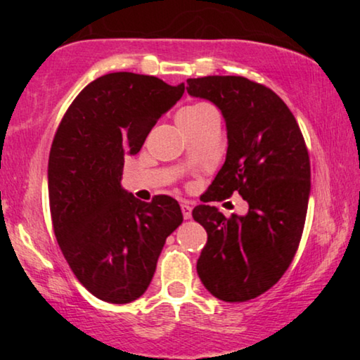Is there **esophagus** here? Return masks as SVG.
<instances>
[{"instance_id": "1", "label": "esophagus", "mask_w": 360, "mask_h": 360, "mask_svg": "<svg viewBox=\"0 0 360 360\" xmlns=\"http://www.w3.org/2000/svg\"><path fill=\"white\" fill-rule=\"evenodd\" d=\"M181 214H184L185 219H190L191 218V206L186 205V203H181Z\"/></svg>"}]
</instances>
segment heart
<instances>
[{
    "label": "heart",
    "instance_id": "1",
    "mask_svg": "<svg viewBox=\"0 0 360 360\" xmlns=\"http://www.w3.org/2000/svg\"><path fill=\"white\" fill-rule=\"evenodd\" d=\"M211 111L214 110L210 105L198 103V105H191V106L184 108V110H180L179 115H176V121H179L180 126L193 124V122H198L200 120H203V117Z\"/></svg>",
    "mask_w": 360,
    "mask_h": 360
}]
</instances>
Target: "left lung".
I'll use <instances>...</instances> for the list:
<instances>
[{
    "label": "left lung",
    "mask_w": 360,
    "mask_h": 360,
    "mask_svg": "<svg viewBox=\"0 0 360 360\" xmlns=\"http://www.w3.org/2000/svg\"><path fill=\"white\" fill-rule=\"evenodd\" d=\"M186 91L223 112L226 162L200 196L193 219L206 229L196 272L213 297L252 300L282 278L297 254L307 219L311 169L303 134L277 93L244 77L188 78ZM239 193L245 217L226 219L210 200Z\"/></svg>",
    "instance_id": "left-lung-1"
}]
</instances>
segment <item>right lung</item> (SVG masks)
<instances>
[{
	"instance_id": "1",
	"label": "right lung",
	"mask_w": 360,
	"mask_h": 360,
	"mask_svg": "<svg viewBox=\"0 0 360 360\" xmlns=\"http://www.w3.org/2000/svg\"><path fill=\"white\" fill-rule=\"evenodd\" d=\"M185 91L131 72L88 83L72 101L49 154V205L57 243L91 295L131 303L154 277L165 239L184 221L169 195L150 203L121 188L124 157L136 155L159 117Z\"/></svg>"
}]
</instances>
